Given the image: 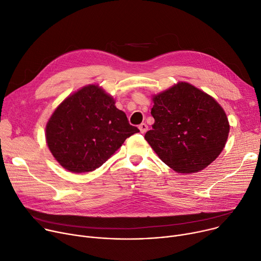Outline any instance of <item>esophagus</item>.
I'll return each instance as SVG.
<instances>
[{
  "label": "esophagus",
  "mask_w": 261,
  "mask_h": 261,
  "mask_svg": "<svg viewBox=\"0 0 261 261\" xmlns=\"http://www.w3.org/2000/svg\"><path fill=\"white\" fill-rule=\"evenodd\" d=\"M138 129H139L140 133H146V132L148 131V125H147V124H145V123L140 124V125H139V127H138Z\"/></svg>",
  "instance_id": "34e87169"
}]
</instances>
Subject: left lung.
<instances>
[{
    "label": "left lung",
    "mask_w": 261,
    "mask_h": 261,
    "mask_svg": "<svg viewBox=\"0 0 261 261\" xmlns=\"http://www.w3.org/2000/svg\"><path fill=\"white\" fill-rule=\"evenodd\" d=\"M153 101L155 123L145 138L171 169L199 172L221 154L230 127L225 111L209 94L181 82Z\"/></svg>",
    "instance_id": "8db88e82"
}]
</instances>
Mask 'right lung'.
<instances>
[{
    "label": "right lung",
    "instance_id": "1",
    "mask_svg": "<svg viewBox=\"0 0 261 261\" xmlns=\"http://www.w3.org/2000/svg\"><path fill=\"white\" fill-rule=\"evenodd\" d=\"M137 132L110 96L96 85H88L57 107L46 125L45 138L64 169L85 173L100 168L126 138Z\"/></svg>",
    "mask_w": 261,
    "mask_h": 261
}]
</instances>
